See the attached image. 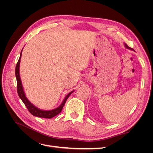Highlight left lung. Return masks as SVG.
Masks as SVG:
<instances>
[{"label":"left lung","mask_w":153,"mask_h":153,"mask_svg":"<svg viewBox=\"0 0 153 153\" xmlns=\"http://www.w3.org/2000/svg\"><path fill=\"white\" fill-rule=\"evenodd\" d=\"M125 47H126V48H128V49H131V50H133V48H131L130 47H129L126 44H125Z\"/></svg>","instance_id":"obj_1"}]
</instances>
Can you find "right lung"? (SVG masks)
Instances as JSON below:
<instances>
[{
	"mask_svg": "<svg viewBox=\"0 0 153 153\" xmlns=\"http://www.w3.org/2000/svg\"><path fill=\"white\" fill-rule=\"evenodd\" d=\"M22 52L20 53V56L19 59H18V62L16 64V68H15V75H16V82H17V92H18V94L20 98L23 101V103L25 104L27 108L28 109L29 111V112L32 114L34 115V116L36 117H43V118H47V119H51L53 117H55V115H57L59 114L60 112H61L63 106L65 104L66 101L67 99L68 98V97L71 95V94L73 91H71L66 96V98H64V101H62V104L60 105L58 108L52 110H40L38 108L36 107L35 106L32 105L30 101L27 100L26 98L25 94L24 93V89H23V87L22 84V82L20 79V73H19V67H20V59L22 56Z\"/></svg>",
	"mask_w": 153,
	"mask_h": 153,
	"instance_id": "obj_1",
	"label": "right lung"
}]
</instances>
